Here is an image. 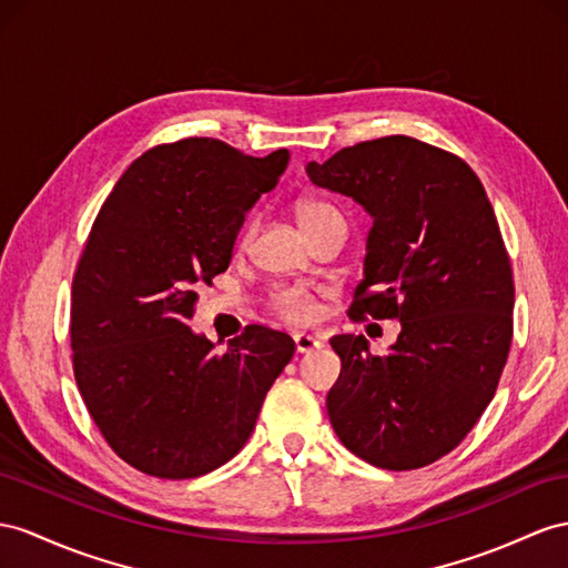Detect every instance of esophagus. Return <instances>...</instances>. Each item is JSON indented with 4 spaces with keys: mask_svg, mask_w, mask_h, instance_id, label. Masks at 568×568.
<instances>
[{
    "mask_svg": "<svg viewBox=\"0 0 568 568\" xmlns=\"http://www.w3.org/2000/svg\"><path fill=\"white\" fill-rule=\"evenodd\" d=\"M324 343L318 341L316 336H310V333H297L295 336V347H297V353H312V351H318V347H322Z\"/></svg>",
    "mask_w": 568,
    "mask_h": 568,
    "instance_id": "1",
    "label": "esophagus"
}]
</instances>
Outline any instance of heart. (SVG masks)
<instances>
[{"label": "heart", "instance_id": "heart-1", "mask_svg": "<svg viewBox=\"0 0 568 568\" xmlns=\"http://www.w3.org/2000/svg\"><path fill=\"white\" fill-rule=\"evenodd\" d=\"M338 209L331 206V203L322 199H302L297 203V217L302 227L312 232L322 223L331 221V217H338ZM254 237V221H246L240 230V244H250ZM268 307L271 312L278 314L281 318L290 324H312L318 316L316 300L304 285H278L271 290L268 295Z\"/></svg>", "mask_w": 568, "mask_h": 568}]
</instances>
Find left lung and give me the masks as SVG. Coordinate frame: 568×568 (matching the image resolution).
Instances as JSON below:
<instances>
[{"instance_id": "left-lung-1", "label": "left lung", "mask_w": 568, "mask_h": 568, "mask_svg": "<svg viewBox=\"0 0 568 568\" xmlns=\"http://www.w3.org/2000/svg\"><path fill=\"white\" fill-rule=\"evenodd\" d=\"M316 186L374 217L351 318H398L388 355L333 336L326 410L345 448L384 470L450 454L485 413L514 338V273L473 168L413 136H382L307 165Z\"/></svg>"}]
</instances>
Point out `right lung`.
I'll list each match as a JSON object with an SVG mask.
<instances>
[{"label": "right lung", "mask_w": 568, "mask_h": 568, "mask_svg": "<svg viewBox=\"0 0 568 568\" xmlns=\"http://www.w3.org/2000/svg\"><path fill=\"white\" fill-rule=\"evenodd\" d=\"M287 158L206 136L160 143L95 215L71 283L74 379L110 448L145 475L221 468L295 355V341L266 326H246L225 353L186 326L196 287L227 271L244 213Z\"/></svg>", "instance_id": "right-lung-1"}]
</instances>
